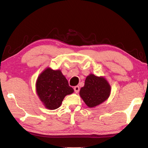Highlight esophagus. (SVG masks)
<instances>
[{
  "label": "esophagus",
  "instance_id": "1",
  "mask_svg": "<svg viewBox=\"0 0 148 148\" xmlns=\"http://www.w3.org/2000/svg\"><path fill=\"white\" fill-rule=\"evenodd\" d=\"M74 90H75V92H76V93L79 92V91H80V87H79V86H75V87H74Z\"/></svg>",
  "mask_w": 148,
  "mask_h": 148
}]
</instances>
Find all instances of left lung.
<instances>
[{
    "label": "left lung",
    "instance_id": "8db88e82",
    "mask_svg": "<svg viewBox=\"0 0 148 148\" xmlns=\"http://www.w3.org/2000/svg\"><path fill=\"white\" fill-rule=\"evenodd\" d=\"M110 92L111 87L106 78L91 73L86 77L79 94L87 107L94 108L106 101Z\"/></svg>",
    "mask_w": 148,
    "mask_h": 148
}]
</instances>
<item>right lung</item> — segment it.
Wrapping results in <instances>:
<instances>
[{
    "label": "right lung",
    "mask_w": 148,
    "mask_h": 148,
    "mask_svg": "<svg viewBox=\"0 0 148 148\" xmlns=\"http://www.w3.org/2000/svg\"><path fill=\"white\" fill-rule=\"evenodd\" d=\"M36 89L39 98L49 110L59 108L65 96L74 92L61 71L53 70L49 67L38 76Z\"/></svg>",
    "instance_id": "obj_1"
}]
</instances>
